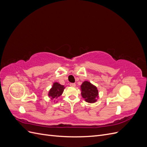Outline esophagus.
I'll use <instances>...</instances> for the list:
<instances>
[{
  "label": "esophagus",
  "instance_id": "34e87169",
  "mask_svg": "<svg viewBox=\"0 0 147 147\" xmlns=\"http://www.w3.org/2000/svg\"><path fill=\"white\" fill-rule=\"evenodd\" d=\"M70 86H72V87H75V83H70Z\"/></svg>",
  "mask_w": 147,
  "mask_h": 147
}]
</instances>
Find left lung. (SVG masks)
Masks as SVG:
<instances>
[{"label": "left lung", "instance_id": "obj_1", "mask_svg": "<svg viewBox=\"0 0 147 147\" xmlns=\"http://www.w3.org/2000/svg\"><path fill=\"white\" fill-rule=\"evenodd\" d=\"M82 96L89 103H94L98 97V90L97 88L89 82H84L81 86Z\"/></svg>", "mask_w": 147, "mask_h": 147}]
</instances>
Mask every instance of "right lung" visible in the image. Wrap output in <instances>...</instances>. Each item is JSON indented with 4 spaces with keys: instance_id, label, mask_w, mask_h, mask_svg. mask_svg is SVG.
<instances>
[{
    "instance_id": "add662e5",
    "label": "right lung",
    "mask_w": 147,
    "mask_h": 147,
    "mask_svg": "<svg viewBox=\"0 0 147 147\" xmlns=\"http://www.w3.org/2000/svg\"><path fill=\"white\" fill-rule=\"evenodd\" d=\"M65 87L58 83H54L51 90L49 91L48 96L51 99H56L63 94Z\"/></svg>"
}]
</instances>
